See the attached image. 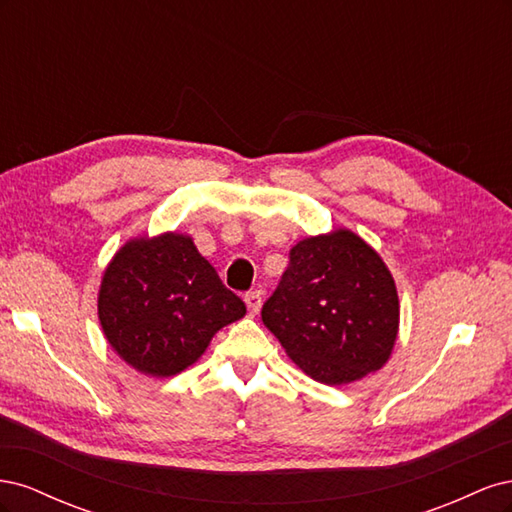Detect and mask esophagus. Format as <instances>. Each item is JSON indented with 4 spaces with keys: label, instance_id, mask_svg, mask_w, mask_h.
I'll list each match as a JSON object with an SVG mask.
<instances>
[{
    "label": "esophagus",
    "instance_id": "34e87169",
    "mask_svg": "<svg viewBox=\"0 0 512 512\" xmlns=\"http://www.w3.org/2000/svg\"><path fill=\"white\" fill-rule=\"evenodd\" d=\"M245 305L250 309V314H258L262 307V292L260 290H252L245 294Z\"/></svg>",
    "mask_w": 512,
    "mask_h": 512
}]
</instances>
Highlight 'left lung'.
<instances>
[{
    "mask_svg": "<svg viewBox=\"0 0 512 512\" xmlns=\"http://www.w3.org/2000/svg\"><path fill=\"white\" fill-rule=\"evenodd\" d=\"M262 322L309 378L348 384L389 361L399 329L397 288L378 252L339 228L292 247Z\"/></svg>",
    "mask_w": 512,
    "mask_h": 512,
    "instance_id": "obj_1",
    "label": "left lung"
}]
</instances>
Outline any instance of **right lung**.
<instances>
[{
  "instance_id": "add662e5",
  "label": "right lung",
  "mask_w": 512,
  "mask_h": 512,
  "mask_svg": "<svg viewBox=\"0 0 512 512\" xmlns=\"http://www.w3.org/2000/svg\"><path fill=\"white\" fill-rule=\"evenodd\" d=\"M245 316L192 237L132 239L106 267L98 318L108 344L147 376L168 378L200 359L211 337Z\"/></svg>"
}]
</instances>
